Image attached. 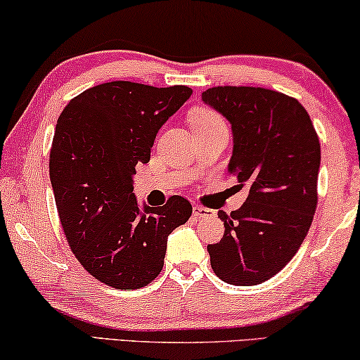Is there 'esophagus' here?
<instances>
[{
	"instance_id": "1",
	"label": "esophagus",
	"mask_w": 360,
	"mask_h": 360,
	"mask_svg": "<svg viewBox=\"0 0 360 360\" xmlns=\"http://www.w3.org/2000/svg\"><path fill=\"white\" fill-rule=\"evenodd\" d=\"M192 214H194L195 219H204V217H212V215H214V210L205 209V207H200V205H195L194 209H192Z\"/></svg>"
}]
</instances>
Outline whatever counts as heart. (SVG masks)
Masks as SVG:
<instances>
[{
	"instance_id": "heart-1",
	"label": "heart",
	"mask_w": 360,
	"mask_h": 360,
	"mask_svg": "<svg viewBox=\"0 0 360 360\" xmlns=\"http://www.w3.org/2000/svg\"><path fill=\"white\" fill-rule=\"evenodd\" d=\"M215 122H221L220 115L215 114L214 110L209 109H197L194 112L191 114V124L192 129L195 127H204V125H210Z\"/></svg>"
}]
</instances>
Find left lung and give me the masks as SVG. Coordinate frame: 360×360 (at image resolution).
<instances>
[{"instance_id": "left-lung-1", "label": "left lung", "mask_w": 360, "mask_h": 360, "mask_svg": "<svg viewBox=\"0 0 360 360\" xmlns=\"http://www.w3.org/2000/svg\"><path fill=\"white\" fill-rule=\"evenodd\" d=\"M202 101L230 122L229 173L250 184L240 209L219 212L225 233L207 246L212 269L231 285H257L287 266L310 230L320 140L305 108L277 91L219 86Z\"/></svg>"}]
</instances>
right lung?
<instances>
[{"mask_svg":"<svg viewBox=\"0 0 360 360\" xmlns=\"http://www.w3.org/2000/svg\"><path fill=\"white\" fill-rule=\"evenodd\" d=\"M187 86L155 88L110 81L70 101L50 151V182L73 255L105 285L145 287L165 264L168 236L192 205L173 195L139 204L134 174L148 163L158 130L191 98Z\"/></svg>","mask_w":360,"mask_h":360,"instance_id":"add662e5","label":"right lung"}]
</instances>
